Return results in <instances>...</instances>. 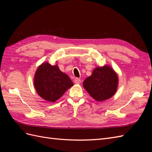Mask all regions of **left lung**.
<instances>
[{
	"label": "left lung",
	"instance_id": "1",
	"mask_svg": "<svg viewBox=\"0 0 152 152\" xmlns=\"http://www.w3.org/2000/svg\"><path fill=\"white\" fill-rule=\"evenodd\" d=\"M67 74L61 72L57 64L48 62L38 66L34 78V86L38 95L49 102H55L73 86Z\"/></svg>",
	"mask_w": 152,
	"mask_h": 152
}]
</instances>
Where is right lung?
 Returning <instances> with one entry per match:
<instances>
[{
    "label": "right lung",
    "mask_w": 152,
    "mask_h": 152,
    "mask_svg": "<svg viewBox=\"0 0 152 152\" xmlns=\"http://www.w3.org/2000/svg\"><path fill=\"white\" fill-rule=\"evenodd\" d=\"M118 84V77L110 66L96 67L92 74L83 82L89 94L97 101L108 99L115 94Z\"/></svg>",
    "instance_id": "1"
}]
</instances>
